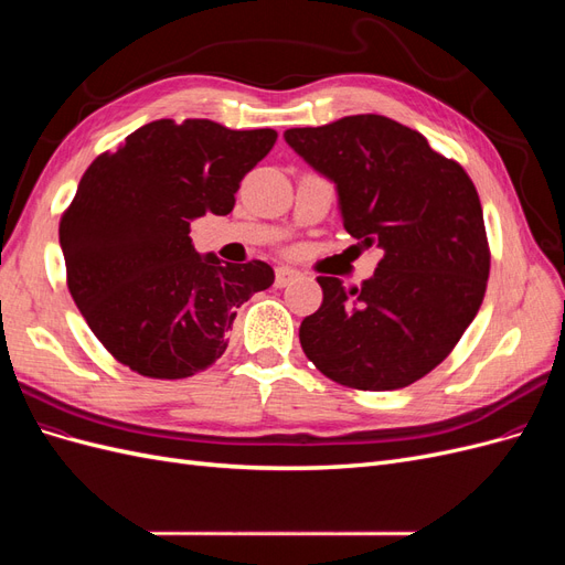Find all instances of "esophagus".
I'll return each instance as SVG.
<instances>
[{
	"mask_svg": "<svg viewBox=\"0 0 565 565\" xmlns=\"http://www.w3.org/2000/svg\"><path fill=\"white\" fill-rule=\"evenodd\" d=\"M299 278V270L289 268V266H278L276 268V287H285L289 282H295Z\"/></svg>",
	"mask_w": 565,
	"mask_h": 565,
	"instance_id": "34e87169",
	"label": "esophagus"
}]
</instances>
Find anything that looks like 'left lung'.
Returning <instances> with one entry per match:
<instances>
[{
	"label": "left lung",
	"instance_id": "obj_1",
	"mask_svg": "<svg viewBox=\"0 0 565 565\" xmlns=\"http://www.w3.org/2000/svg\"><path fill=\"white\" fill-rule=\"evenodd\" d=\"M285 141L334 183L347 233L384 252L361 287L318 278L322 303L301 320L303 353L351 388L422 380L446 361L486 295L490 254L471 179L419 131L384 115L287 129Z\"/></svg>",
	"mask_w": 565,
	"mask_h": 565
}]
</instances>
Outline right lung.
<instances>
[{"label":"right lung","instance_id":"right-lung-1","mask_svg":"<svg viewBox=\"0 0 565 565\" xmlns=\"http://www.w3.org/2000/svg\"><path fill=\"white\" fill-rule=\"evenodd\" d=\"M276 139L273 129L156 119L84 172L58 228L67 287L119 363L183 380L224 355L237 309L276 273L200 254L188 233L207 212L233 210L243 177Z\"/></svg>","mask_w":565,"mask_h":565}]
</instances>
